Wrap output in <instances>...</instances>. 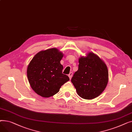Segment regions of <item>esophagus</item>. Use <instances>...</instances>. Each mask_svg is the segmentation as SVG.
<instances>
[{
    "mask_svg": "<svg viewBox=\"0 0 132 132\" xmlns=\"http://www.w3.org/2000/svg\"><path fill=\"white\" fill-rule=\"evenodd\" d=\"M72 75H73V73L72 72H70V74H68V77H69V78H70V79H71V78L72 77Z\"/></svg>",
    "mask_w": 132,
    "mask_h": 132,
    "instance_id": "obj_1",
    "label": "esophagus"
}]
</instances>
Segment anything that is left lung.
Wrapping results in <instances>:
<instances>
[{"label":"left lung","mask_w":132,"mask_h":132,"mask_svg":"<svg viewBox=\"0 0 132 132\" xmlns=\"http://www.w3.org/2000/svg\"><path fill=\"white\" fill-rule=\"evenodd\" d=\"M79 68L71 82L77 94L86 100L94 99L105 89L109 80L108 67L98 56L89 52L79 59Z\"/></svg>","instance_id":"obj_1"}]
</instances>
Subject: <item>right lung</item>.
Wrapping results in <instances>:
<instances>
[{
  "label": "right lung",
  "mask_w": 132,
  "mask_h": 132,
  "mask_svg": "<svg viewBox=\"0 0 132 132\" xmlns=\"http://www.w3.org/2000/svg\"><path fill=\"white\" fill-rule=\"evenodd\" d=\"M63 53L56 48L37 53L27 67V77L33 90L47 98L59 92L61 86L70 80L62 73L63 66L60 60Z\"/></svg>",
  "instance_id": "right-lung-1"
}]
</instances>
